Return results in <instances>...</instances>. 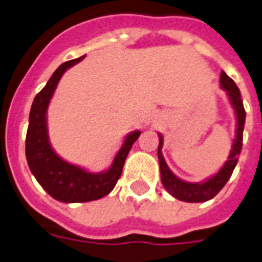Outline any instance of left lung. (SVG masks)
<instances>
[{
    "label": "left lung",
    "mask_w": 262,
    "mask_h": 262,
    "mask_svg": "<svg viewBox=\"0 0 262 262\" xmlns=\"http://www.w3.org/2000/svg\"><path fill=\"white\" fill-rule=\"evenodd\" d=\"M220 84L222 89L227 93L232 108L235 111L236 116V137H235L234 145L231 149V153L228 156V160L223 165L222 169L212 178L205 180L202 183H188L184 180L176 178L168 168L167 163L163 157L161 149H163V135L160 134L159 139V161H160V172H161V182L171 195L184 202H205V201L212 200L214 195H217V192L222 190L226 183L230 180L232 172H234L238 157L242 150V141H243V127H245V119H246V112L243 108L242 98H241V91L235 82L223 71L220 75Z\"/></svg>",
    "instance_id": "obj_1"
}]
</instances>
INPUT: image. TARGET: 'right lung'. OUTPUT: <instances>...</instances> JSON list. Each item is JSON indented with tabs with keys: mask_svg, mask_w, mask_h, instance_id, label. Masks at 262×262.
<instances>
[{
	"mask_svg": "<svg viewBox=\"0 0 262 262\" xmlns=\"http://www.w3.org/2000/svg\"><path fill=\"white\" fill-rule=\"evenodd\" d=\"M83 58L84 56L64 62L54 71L46 86L35 95L28 120L26 138L28 167L45 191L61 202H89L108 195L120 179L124 161L134 142L141 135V131L129 133L108 171L99 173H91L78 165L67 163L52 149L46 121L49 103L62 74Z\"/></svg>",
	"mask_w": 262,
	"mask_h": 262,
	"instance_id": "obj_1",
	"label": "right lung"
}]
</instances>
